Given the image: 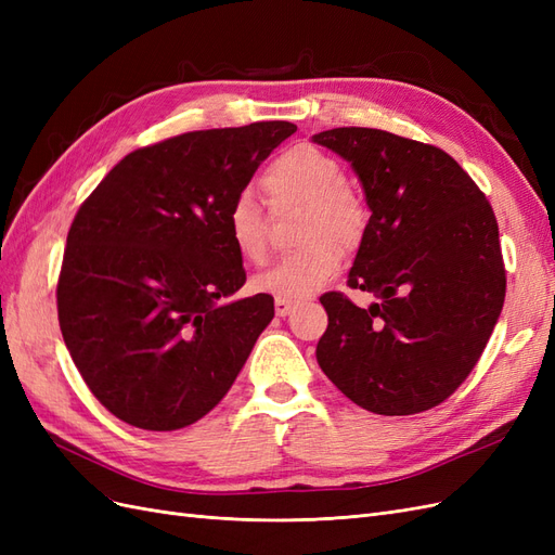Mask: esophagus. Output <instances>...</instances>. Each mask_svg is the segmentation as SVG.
<instances>
[{
    "label": "esophagus",
    "mask_w": 555,
    "mask_h": 555,
    "mask_svg": "<svg viewBox=\"0 0 555 555\" xmlns=\"http://www.w3.org/2000/svg\"><path fill=\"white\" fill-rule=\"evenodd\" d=\"M294 308H296V304H292V300L275 298V314H278V317H287Z\"/></svg>",
    "instance_id": "1"
}]
</instances>
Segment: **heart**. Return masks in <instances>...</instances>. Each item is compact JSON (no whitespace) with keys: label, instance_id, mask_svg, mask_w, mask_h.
<instances>
[{"label":"heart","instance_id":"b5f03b06","mask_svg":"<svg viewBox=\"0 0 555 555\" xmlns=\"http://www.w3.org/2000/svg\"><path fill=\"white\" fill-rule=\"evenodd\" d=\"M275 208L304 204V249L278 259L255 275L251 289L284 300L308 298L338 275L343 249L361 243L367 229L363 198L347 188L345 166L317 145H294L278 155L261 178ZM233 249L247 261L259 263L268 249V217L251 192L233 196L224 217Z\"/></svg>","mask_w":555,"mask_h":555}]
</instances>
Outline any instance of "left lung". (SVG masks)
<instances>
[{"mask_svg":"<svg viewBox=\"0 0 555 555\" xmlns=\"http://www.w3.org/2000/svg\"><path fill=\"white\" fill-rule=\"evenodd\" d=\"M312 141L357 171L371 208L347 284L322 306L324 375L359 408L405 416L440 405L473 373L505 304V263L489 201L444 150L367 127Z\"/></svg>","mask_w":555,"mask_h":555,"instance_id":"8db88e82","label":"left lung"}]
</instances>
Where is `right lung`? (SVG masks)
Instances as JSON below:
<instances>
[{"instance_id":"obj_1","label":"right lung","mask_w":555,"mask_h":555,"mask_svg":"<svg viewBox=\"0 0 555 555\" xmlns=\"http://www.w3.org/2000/svg\"><path fill=\"white\" fill-rule=\"evenodd\" d=\"M292 122L190 131L129 153L74 217L57 280L66 349L94 398L178 430L231 389L275 314L245 284L224 217Z\"/></svg>"}]
</instances>
